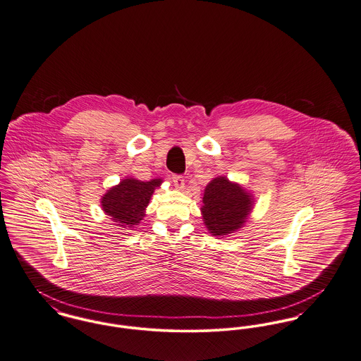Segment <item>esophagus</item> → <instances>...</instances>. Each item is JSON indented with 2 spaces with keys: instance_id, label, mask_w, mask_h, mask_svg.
<instances>
[{
  "instance_id": "1",
  "label": "esophagus",
  "mask_w": 361,
  "mask_h": 361,
  "mask_svg": "<svg viewBox=\"0 0 361 361\" xmlns=\"http://www.w3.org/2000/svg\"><path fill=\"white\" fill-rule=\"evenodd\" d=\"M171 181H173L174 187H176V188H178V190H183V188H184V185H185V183H184V177H183V176H180V174H173V176H171Z\"/></svg>"
}]
</instances>
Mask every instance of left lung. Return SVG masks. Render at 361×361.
<instances>
[{"label": "left lung", "mask_w": 361, "mask_h": 361, "mask_svg": "<svg viewBox=\"0 0 361 361\" xmlns=\"http://www.w3.org/2000/svg\"><path fill=\"white\" fill-rule=\"evenodd\" d=\"M202 216L213 236H224L240 229L252 209V196L226 177L213 178L203 194Z\"/></svg>", "instance_id": "8db88e82"}]
</instances>
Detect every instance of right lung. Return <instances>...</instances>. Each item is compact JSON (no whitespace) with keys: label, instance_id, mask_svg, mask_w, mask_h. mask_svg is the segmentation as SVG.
<instances>
[{"label":"right lung","instance_id":"add662e5","mask_svg":"<svg viewBox=\"0 0 361 361\" xmlns=\"http://www.w3.org/2000/svg\"><path fill=\"white\" fill-rule=\"evenodd\" d=\"M161 184V178H154L151 181L125 178L102 197V207L118 226L126 229L135 228V225H139L145 216V207L148 206L155 188Z\"/></svg>","mask_w":361,"mask_h":361}]
</instances>
